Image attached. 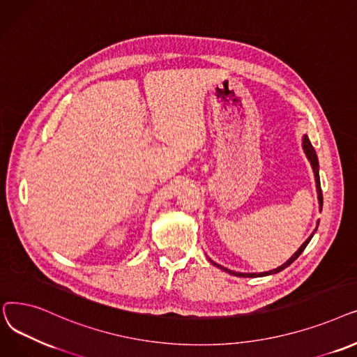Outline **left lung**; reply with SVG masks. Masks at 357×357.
I'll return each mask as SVG.
<instances>
[{
  "label": "left lung",
  "instance_id": "1",
  "mask_svg": "<svg viewBox=\"0 0 357 357\" xmlns=\"http://www.w3.org/2000/svg\"><path fill=\"white\" fill-rule=\"evenodd\" d=\"M303 151H305V154H307V157H308V160L311 161V165H312V169H314V174H315V183H317V192H318V200H319V208L322 209V190H321V183H319V174H318V158H317V154H315V149H314V146L311 145V142H310V139H308V137L307 135H305L303 137ZM314 235V234H312ZM312 235L310 236V238L305 241L301 247H299V250L294 254V256L287 260L283 266H280V267H278V268H275V270H270V271H264V273H235V271H232V270H228V268H225V267H222V266H219V264H216V263H213L212 260V264L213 266H216V267H219V268H222V270H225V271H228L229 275H234V276H240V278H260V276H268V275H275V273H279V271H282L283 268H286L287 266H291L299 256L302 254V251L305 250V247L308 245V243L311 241V238H312Z\"/></svg>",
  "mask_w": 357,
  "mask_h": 357
}]
</instances>
